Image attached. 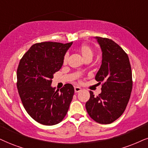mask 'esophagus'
<instances>
[{"label":"esophagus","mask_w":148,"mask_h":148,"mask_svg":"<svg viewBox=\"0 0 148 148\" xmlns=\"http://www.w3.org/2000/svg\"><path fill=\"white\" fill-rule=\"evenodd\" d=\"M74 89H75V92H79L82 90V88L79 86H75Z\"/></svg>","instance_id":"34e87169"}]
</instances>
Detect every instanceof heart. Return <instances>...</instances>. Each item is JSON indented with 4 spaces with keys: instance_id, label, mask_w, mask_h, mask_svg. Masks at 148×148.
I'll list each match as a JSON object with an SVG mask.
<instances>
[{
    "instance_id": "obj_1",
    "label": "heart",
    "mask_w": 148,
    "mask_h": 148,
    "mask_svg": "<svg viewBox=\"0 0 148 148\" xmlns=\"http://www.w3.org/2000/svg\"><path fill=\"white\" fill-rule=\"evenodd\" d=\"M78 51H79L80 54L82 55V56L84 60L88 59V58L92 59V56H93V53H94L93 50H92V49L91 48L89 45H86V44H83V45H82L81 46L79 47ZM66 60H67V57L66 56H65L63 60L64 63L66 62Z\"/></svg>"
}]
</instances>
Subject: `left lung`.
<instances>
[{"label": "left lung", "mask_w": 148, "mask_h": 148, "mask_svg": "<svg viewBox=\"0 0 148 148\" xmlns=\"http://www.w3.org/2000/svg\"><path fill=\"white\" fill-rule=\"evenodd\" d=\"M102 51V61L95 79L102 84L101 92L95 96L90 91L86 103L89 116L101 124H109L125 110L132 88V77L128 56L112 40L95 37Z\"/></svg>", "instance_id": "8db88e82"}]
</instances>
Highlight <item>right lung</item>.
I'll return each mask as SVG.
<instances>
[{"label": "right lung", "mask_w": 148, "mask_h": 148, "mask_svg": "<svg viewBox=\"0 0 148 148\" xmlns=\"http://www.w3.org/2000/svg\"><path fill=\"white\" fill-rule=\"evenodd\" d=\"M73 42H44L33 45L20 61L17 88L25 110L36 121L45 125L59 123L68 112L74 88L66 84L56 90L53 75L61 69Z\"/></svg>", "instance_id": "obj_1"}]
</instances>
